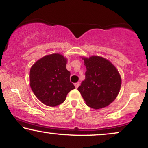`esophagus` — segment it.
<instances>
[{
  "mask_svg": "<svg viewBox=\"0 0 148 148\" xmlns=\"http://www.w3.org/2000/svg\"><path fill=\"white\" fill-rule=\"evenodd\" d=\"M79 85H80V84H79V82L75 83V84H74V86H75L76 88H78V87H79Z\"/></svg>",
  "mask_w": 148,
  "mask_h": 148,
  "instance_id": "esophagus-1",
  "label": "esophagus"
}]
</instances>
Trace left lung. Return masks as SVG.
Instances as JSON below:
<instances>
[{"label":"left lung","mask_w":148,"mask_h":148,"mask_svg":"<svg viewBox=\"0 0 148 148\" xmlns=\"http://www.w3.org/2000/svg\"><path fill=\"white\" fill-rule=\"evenodd\" d=\"M81 58L87 71L78 90L87 106L94 109L108 106L118 95L121 87V76L118 69L103 57L92 56Z\"/></svg>","instance_id":"1"}]
</instances>
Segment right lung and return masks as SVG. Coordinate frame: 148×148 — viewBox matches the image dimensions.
Wrapping results in <instances>:
<instances>
[{
	"label": "right lung",
	"mask_w": 148,
	"mask_h": 148,
	"mask_svg": "<svg viewBox=\"0 0 148 148\" xmlns=\"http://www.w3.org/2000/svg\"><path fill=\"white\" fill-rule=\"evenodd\" d=\"M67 62L62 54L53 53L39 59L30 68V88L44 104L54 107L63 103L69 92L75 88L69 81Z\"/></svg>",
	"instance_id": "right-lung-1"
}]
</instances>
